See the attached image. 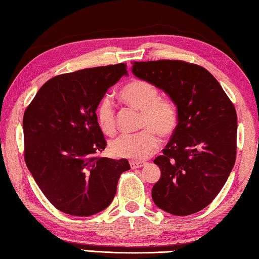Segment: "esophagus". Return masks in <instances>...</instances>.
Listing matches in <instances>:
<instances>
[{
  "mask_svg": "<svg viewBox=\"0 0 259 259\" xmlns=\"http://www.w3.org/2000/svg\"><path fill=\"white\" fill-rule=\"evenodd\" d=\"M130 164L132 168H139V167H142L146 165L145 162H140V160H131Z\"/></svg>",
  "mask_w": 259,
  "mask_h": 259,
  "instance_id": "34e87169",
  "label": "esophagus"
}]
</instances>
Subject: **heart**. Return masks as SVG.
<instances>
[{"label":"heart","instance_id":"1","mask_svg":"<svg viewBox=\"0 0 259 259\" xmlns=\"http://www.w3.org/2000/svg\"><path fill=\"white\" fill-rule=\"evenodd\" d=\"M120 100L128 107L141 111L140 128L137 134H124L110 145L111 152L121 158L142 160L158 149L159 139H167L176 133L179 125V111L171 99L159 96L158 88L149 81L134 79L119 92ZM96 119L105 134L113 135L117 131L116 110L112 100L104 96L96 108Z\"/></svg>","mask_w":259,"mask_h":259}]
</instances>
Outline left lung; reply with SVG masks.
<instances>
[{
	"label": "left lung",
	"mask_w": 259,
	"mask_h": 259,
	"mask_svg": "<svg viewBox=\"0 0 259 259\" xmlns=\"http://www.w3.org/2000/svg\"><path fill=\"white\" fill-rule=\"evenodd\" d=\"M132 65L134 75L163 90L179 111L176 133L154 160L160 179L152 201L171 214L196 213L214 200L234 166V105L217 79L197 64L159 59Z\"/></svg>",
	"instance_id": "8db88e82"
}]
</instances>
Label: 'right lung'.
Returning a JSON list of instances; mask_svg holds the SVG:
<instances>
[{
  "mask_svg": "<svg viewBox=\"0 0 259 259\" xmlns=\"http://www.w3.org/2000/svg\"><path fill=\"white\" fill-rule=\"evenodd\" d=\"M126 64L59 74L42 86L25 110L24 157L48 201L62 212L88 217L112 202L128 160L100 157L107 141L96 108Z\"/></svg>",
  "mask_w": 259,
  "mask_h": 259,
  "instance_id": "1",
  "label": "right lung"
}]
</instances>
